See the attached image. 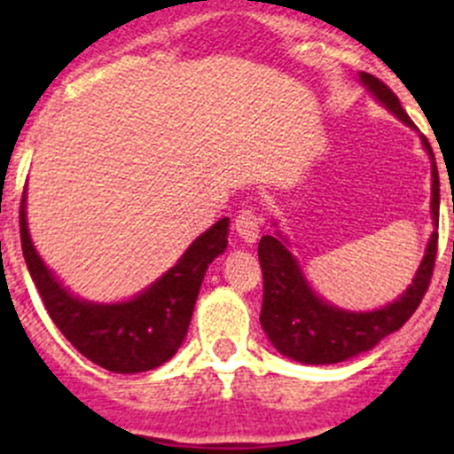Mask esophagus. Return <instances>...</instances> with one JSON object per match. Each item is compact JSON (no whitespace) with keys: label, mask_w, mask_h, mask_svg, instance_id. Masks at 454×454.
I'll list each match as a JSON object with an SVG mask.
<instances>
[{"label":"esophagus","mask_w":454,"mask_h":454,"mask_svg":"<svg viewBox=\"0 0 454 454\" xmlns=\"http://www.w3.org/2000/svg\"><path fill=\"white\" fill-rule=\"evenodd\" d=\"M235 228L237 235H239L246 244H254L261 231V215L256 213L254 206H244V208L239 210V215H237L235 219Z\"/></svg>","instance_id":"obj_1"}]
</instances>
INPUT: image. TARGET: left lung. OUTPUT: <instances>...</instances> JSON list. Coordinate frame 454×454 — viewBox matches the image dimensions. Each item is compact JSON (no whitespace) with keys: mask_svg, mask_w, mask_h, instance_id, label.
<instances>
[{"mask_svg":"<svg viewBox=\"0 0 454 454\" xmlns=\"http://www.w3.org/2000/svg\"><path fill=\"white\" fill-rule=\"evenodd\" d=\"M360 81L387 109H391L402 122L415 127L400 98L375 76L363 72ZM422 142L433 162V222H439V173L433 149L422 136ZM278 235V232H277ZM437 231L430 235L422 265L404 294L391 305L375 312H347L325 303L305 281L299 263L287 250L281 235H265L259 241V263L263 272V305H261V327L268 333L278 354L305 364H333L369 351L384 336L397 332L422 303L437 259Z\"/></svg>","mask_w":454,"mask_h":454,"instance_id":"8db88e82","label":"left lung"}]
</instances>
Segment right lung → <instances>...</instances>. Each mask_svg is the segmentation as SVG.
<instances>
[{"label": "right lung", "mask_w": 454, "mask_h": 454, "mask_svg": "<svg viewBox=\"0 0 454 454\" xmlns=\"http://www.w3.org/2000/svg\"><path fill=\"white\" fill-rule=\"evenodd\" d=\"M20 235L41 301L72 347L114 373H140L160 367L180 349L206 270L228 246V217L200 235L182 259L142 294L112 305L76 299L45 268L30 241L26 191L20 206Z\"/></svg>", "instance_id": "right-lung-1"}]
</instances>
